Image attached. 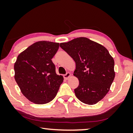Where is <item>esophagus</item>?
Segmentation results:
<instances>
[{
  "label": "esophagus",
  "mask_w": 133,
  "mask_h": 133,
  "mask_svg": "<svg viewBox=\"0 0 133 133\" xmlns=\"http://www.w3.org/2000/svg\"><path fill=\"white\" fill-rule=\"evenodd\" d=\"M70 76H71V74H70V72H66V74H64V76H63V77H64L65 79H68V78L70 77Z\"/></svg>",
  "instance_id": "1"
}]
</instances>
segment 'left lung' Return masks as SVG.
<instances>
[{"label": "left lung", "mask_w": 133, "mask_h": 133, "mask_svg": "<svg viewBox=\"0 0 133 133\" xmlns=\"http://www.w3.org/2000/svg\"><path fill=\"white\" fill-rule=\"evenodd\" d=\"M60 46L76 62L74 75L79 85L76 97L88 105L97 103L106 96L115 77L114 61L102 45L87 37H78Z\"/></svg>", "instance_id": "left-lung-1"}]
</instances>
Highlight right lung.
Segmentation results:
<instances>
[{
	"instance_id": "obj_1",
	"label": "right lung",
	"mask_w": 133,
	"mask_h": 133,
	"mask_svg": "<svg viewBox=\"0 0 133 133\" xmlns=\"http://www.w3.org/2000/svg\"><path fill=\"white\" fill-rule=\"evenodd\" d=\"M59 47V43L40 41L18 56L14 66V78L22 94L32 102H50L63 82V77L56 74L51 60Z\"/></svg>"
}]
</instances>
